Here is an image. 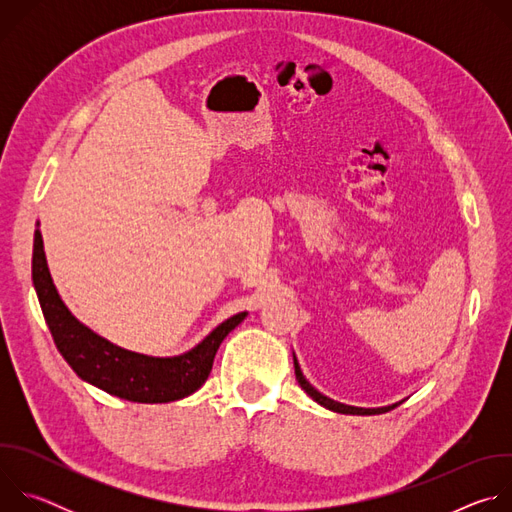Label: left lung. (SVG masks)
Listing matches in <instances>:
<instances>
[{"instance_id": "1", "label": "left lung", "mask_w": 512, "mask_h": 512, "mask_svg": "<svg viewBox=\"0 0 512 512\" xmlns=\"http://www.w3.org/2000/svg\"><path fill=\"white\" fill-rule=\"evenodd\" d=\"M294 369H296V379H298L300 387H302L316 403H320L322 407H326V409H330V411H336V413H346V415H379V413H387V411H391V409H395L397 405L403 403V401H399V403H393V405H387V407H377V409H364V407L344 405V403H338V401H334V399L322 395L320 391H316V389L306 381V377H304V373H302V369H300V364H298L296 354H294Z\"/></svg>"}]
</instances>
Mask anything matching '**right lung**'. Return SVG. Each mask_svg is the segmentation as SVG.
Returning <instances> with one entry per match:
<instances>
[{
    "mask_svg": "<svg viewBox=\"0 0 512 512\" xmlns=\"http://www.w3.org/2000/svg\"><path fill=\"white\" fill-rule=\"evenodd\" d=\"M32 281L44 320L64 360L83 381L135 403H170L198 391L212 371L214 354L247 316L218 324L202 342L180 356H148L111 344L68 312L52 283L42 233H34Z\"/></svg>",
    "mask_w": 512,
    "mask_h": 512,
    "instance_id": "1",
    "label": "right lung"
}]
</instances>
